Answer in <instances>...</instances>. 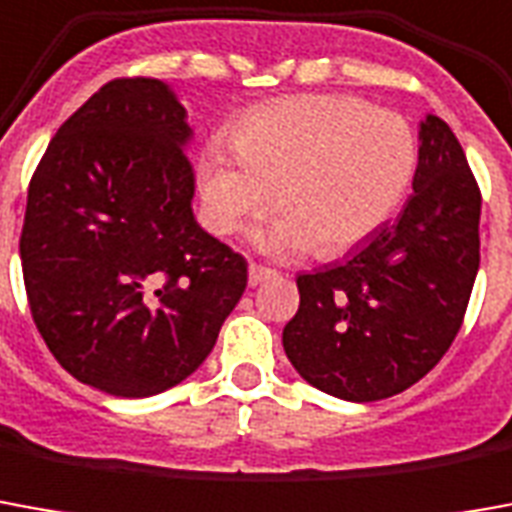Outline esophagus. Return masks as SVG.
Here are the masks:
<instances>
[{
	"instance_id": "obj_1",
	"label": "esophagus",
	"mask_w": 512,
	"mask_h": 512,
	"mask_svg": "<svg viewBox=\"0 0 512 512\" xmlns=\"http://www.w3.org/2000/svg\"><path fill=\"white\" fill-rule=\"evenodd\" d=\"M277 277V271L268 266H260V263H249V285H260V282Z\"/></svg>"
}]
</instances>
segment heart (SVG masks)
<instances>
[{"instance_id": "heart-1", "label": "heart", "mask_w": 512, "mask_h": 512, "mask_svg": "<svg viewBox=\"0 0 512 512\" xmlns=\"http://www.w3.org/2000/svg\"><path fill=\"white\" fill-rule=\"evenodd\" d=\"M232 158L213 144L199 160L207 227L238 235L266 213L280 216L260 244L282 255H346L405 202L418 141L399 113L341 94L282 96L246 110L230 132Z\"/></svg>"}]
</instances>
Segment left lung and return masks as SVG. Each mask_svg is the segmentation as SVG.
I'll list each match as a JSON object with an SVG mask.
<instances>
[{
  "label": "left lung",
  "mask_w": 512,
  "mask_h": 512,
  "mask_svg": "<svg viewBox=\"0 0 512 512\" xmlns=\"http://www.w3.org/2000/svg\"><path fill=\"white\" fill-rule=\"evenodd\" d=\"M413 196L343 263L299 274L282 330L293 368L318 391L377 402L438 366L460 332L480 268V185L438 116L421 121Z\"/></svg>",
  "instance_id": "obj_1"
}]
</instances>
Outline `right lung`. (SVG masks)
<instances>
[{"label": "right lung", "mask_w": 512, "mask_h": 512, "mask_svg": "<svg viewBox=\"0 0 512 512\" xmlns=\"http://www.w3.org/2000/svg\"><path fill=\"white\" fill-rule=\"evenodd\" d=\"M185 107L152 77L102 85L60 124L27 191L19 252L60 366L113 396H155L202 366L246 260L194 219Z\"/></svg>", "instance_id": "obj_1"}]
</instances>
